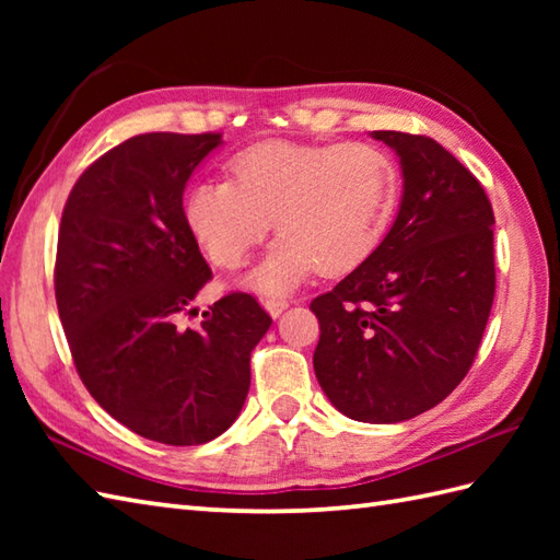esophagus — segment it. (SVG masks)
Returning a JSON list of instances; mask_svg holds the SVG:
<instances>
[{"label":"esophagus","instance_id":"34e87169","mask_svg":"<svg viewBox=\"0 0 560 560\" xmlns=\"http://www.w3.org/2000/svg\"><path fill=\"white\" fill-rule=\"evenodd\" d=\"M261 305H265V311L271 317H279L289 307V301H283V299H265V301H261Z\"/></svg>","mask_w":560,"mask_h":560}]
</instances>
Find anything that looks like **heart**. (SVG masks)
I'll list each match as a JSON object with an SVG mask.
<instances>
[{
    "instance_id": "b5f03b06",
    "label": "heart",
    "mask_w": 560,
    "mask_h": 560,
    "mask_svg": "<svg viewBox=\"0 0 560 560\" xmlns=\"http://www.w3.org/2000/svg\"><path fill=\"white\" fill-rule=\"evenodd\" d=\"M231 180H201L185 221L213 265L235 267L273 225L281 231L243 283L287 293L311 277L359 269L383 243L399 199V171L365 141H261L229 163Z\"/></svg>"
}]
</instances>
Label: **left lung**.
Here are the masks:
<instances>
[{"instance_id": "1", "label": "left lung", "mask_w": 560, "mask_h": 560, "mask_svg": "<svg viewBox=\"0 0 560 560\" xmlns=\"http://www.w3.org/2000/svg\"><path fill=\"white\" fill-rule=\"evenodd\" d=\"M397 153L401 201L375 253L317 295L313 355L327 399L353 421H409L474 363L495 295L493 209L431 137L373 132Z\"/></svg>"}]
</instances>
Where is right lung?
Instances as JSON below:
<instances>
[{"label": "right lung", "instance_id": "add662e5", "mask_svg": "<svg viewBox=\"0 0 560 560\" xmlns=\"http://www.w3.org/2000/svg\"><path fill=\"white\" fill-rule=\"evenodd\" d=\"M221 135L151 132L89 165L62 211L55 299L83 385L129 431L201 445L229 431L249 389V353L271 317L249 293L201 313L211 279L183 209Z\"/></svg>", "mask_w": 560, "mask_h": 560}]
</instances>
